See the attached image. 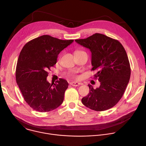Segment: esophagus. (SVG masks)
Returning a JSON list of instances; mask_svg holds the SVG:
<instances>
[{
	"label": "esophagus",
	"mask_w": 146,
	"mask_h": 146,
	"mask_svg": "<svg viewBox=\"0 0 146 146\" xmlns=\"http://www.w3.org/2000/svg\"><path fill=\"white\" fill-rule=\"evenodd\" d=\"M70 84L73 87H77V86H80L81 84L80 82H71Z\"/></svg>",
	"instance_id": "1"
}]
</instances>
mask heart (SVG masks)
Returning <instances> with one entry per match:
<instances>
[{"label": "heart", "instance_id": "heart-1", "mask_svg": "<svg viewBox=\"0 0 146 146\" xmlns=\"http://www.w3.org/2000/svg\"><path fill=\"white\" fill-rule=\"evenodd\" d=\"M76 52H78V51H76Z\"/></svg>", "mask_w": 146, "mask_h": 146}]
</instances>
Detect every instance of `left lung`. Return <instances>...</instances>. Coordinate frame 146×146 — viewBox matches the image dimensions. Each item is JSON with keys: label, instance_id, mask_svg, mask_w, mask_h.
<instances>
[{"label": "left lung", "instance_id": "obj_1", "mask_svg": "<svg viewBox=\"0 0 146 146\" xmlns=\"http://www.w3.org/2000/svg\"><path fill=\"white\" fill-rule=\"evenodd\" d=\"M75 41L91 52L92 70L100 82L94 89L88 84L90 92L81 102L86 107L98 111L108 110L119 102L129 82L131 68L123 47L117 40L105 35L95 33Z\"/></svg>", "mask_w": 146, "mask_h": 146}]
</instances>
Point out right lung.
<instances>
[{"label": "right lung", "instance_id": "1", "mask_svg": "<svg viewBox=\"0 0 146 146\" xmlns=\"http://www.w3.org/2000/svg\"><path fill=\"white\" fill-rule=\"evenodd\" d=\"M43 35L28 42L21 51L16 67L17 83L25 102L33 109L48 112L58 108L68 87L63 78L55 84L47 80L48 70L56 63L58 54L73 42Z\"/></svg>", "mask_w": 146, "mask_h": 146}]
</instances>
